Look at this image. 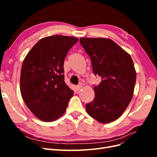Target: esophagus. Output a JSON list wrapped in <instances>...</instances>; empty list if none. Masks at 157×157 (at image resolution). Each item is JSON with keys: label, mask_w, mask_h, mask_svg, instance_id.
Returning <instances> with one entry per match:
<instances>
[{"label": "esophagus", "mask_w": 157, "mask_h": 157, "mask_svg": "<svg viewBox=\"0 0 157 157\" xmlns=\"http://www.w3.org/2000/svg\"><path fill=\"white\" fill-rule=\"evenodd\" d=\"M82 88V86H80V85H79V86H77V87H76V90H77V91H79V90L81 89Z\"/></svg>", "instance_id": "obj_1"}]
</instances>
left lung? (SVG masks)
I'll return each instance as SVG.
<instances>
[{"instance_id": "left-lung-1", "label": "left lung", "mask_w": 157, "mask_h": 157, "mask_svg": "<svg viewBox=\"0 0 157 157\" xmlns=\"http://www.w3.org/2000/svg\"><path fill=\"white\" fill-rule=\"evenodd\" d=\"M90 56L93 73L101 78L94 86L95 98L87 103L88 115L101 123L117 120L128 106L134 94L136 72L131 56L115 42L103 38H80Z\"/></svg>"}]
</instances>
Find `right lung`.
<instances>
[{
  "label": "right lung",
  "mask_w": 157,
  "mask_h": 157,
  "mask_svg": "<svg viewBox=\"0 0 157 157\" xmlns=\"http://www.w3.org/2000/svg\"><path fill=\"white\" fill-rule=\"evenodd\" d=\"M78 39L54 35L40 39L26 56L20 75L21 96L40 120L52 122L63 115L74 92L64 81L63 63Z\"/></svg>",
  "instance_id": "right-lung-1"
}]
</instances>
